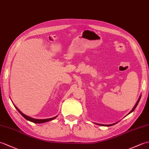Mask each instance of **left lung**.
<instances>
[{"mask_svg":"<svg viewBox=\"0 0 149 149\" xmlns=\"http://www.w3.org/2000/svg\"><path fill=\"white\" fill-rule=\"evenodd\" d=\"M141 95H140V97H139V99H138V101H137V102L136 103V104H135V106H134V107H133V108H132V109L131 111H130V113H129V114H130L131 113H132V111H133L135 109V108L136 107V106H137V105L138 104V102H139V101H140V99H141ZM128 114V115H129ZM96 124H97V125H102V126H107V127H108V126H111V125H115V123H113V124H109V125H104V124H100V123H96Z\"/></svg>","mask_w":149,"mask_h":149,"instance_id":"obj_1","label":"left lung"}]
</instances>
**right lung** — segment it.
<instances>
[{"label": "right lung", "mask_w": 149, "mask_h": 149, "mask_svg": "<svg viewBox=\"0 0 149 149\" xmlns=\"http://www.w3.org/2000/svg\"><path fill=\"white\" fill-rule=\"evenodd\" d=\"M15 107H16V109H17V110H18V111L20 113L21 115H22V116H24L25 118H26V120H29V121H30V122H33V123H45V122H49V121H50V120H54V119H55L56 117H57V116H54V117H53V118H47V119H36V118H31V117H30V116H27V115H24V114L23 113H22V111H20V110H19L17 107L15 106Z\"/></svg>", "instance_id": "obj_1"}]
</instances>
